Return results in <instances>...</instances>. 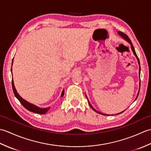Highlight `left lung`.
Returning <instances> with one entry per match:
<instances>
[{
	"instance_id": "left-lung-1",
	"label": "left lung",
	"mask_w": 151,
	"mask_h": 151,
	"mask_svg": "<svg viewBox=\"0 0 151 151\" xmlns=\"http://www.w3.org/2000/svg\"><path fill=\"white\" fill-rule=\"evenodd\" d=\"M117 33H118V34L120 36H121L123 38L124 40H125L126 41H127L128 42H129L130 44V46H131V49H132V52H133V53H134V55H135V56L136 57V58H137V62H138V64H139V77H140V70H141V67H140V63H139V58H138V57H137V54H136V51H135V49H134V47H133V45H132V41H130V40L129 39V37H128V36L127 35H126L125 34H124V33H123L122 32H120V31H118L117 32ZM140 83H141V82H140V81H139V89H140ZM139 91H138V93H137V97H136V99H135V101L136 100V99L137 98V97H138V95H139ZM86 97L87 98V99H88V104H89V105L90 106V107L93 109V110L95 111H96L97 112V113H98V114H102V115H105V114H102V113H101V112H99V111H97L95 110V109L92 106V105L90 104V102H89V100H88V97H87V96L86 95ZM125 110H124V111H123L122 112H121V113H119V114H121V113H123V111H124Z\"/></svg>"
}]
</instances>
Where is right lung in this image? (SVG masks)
Returning <instances> with one entry per match:
<instances>
[{
	"label": "right lung",
	"instance_id": "add662e5",
	"mask_svg": "<svg viewBox=\"0 0 151 151\" xmlns=\"http://www.w3.org/2000/svg\"><path fill=\"white\" fill-rule=\"evenodd\" d=\"M13 62H14V59H13L12 63H13ZM11 71H12V68H11ZM12 82L13 91H14L15 96L16 97V98H17L18 100L19 101V102H21V104L25 108H26L27 110H28V111H30L34 112V113L38 114H45L49 110L50 107H48V108H41L40 107L37 106H36V105H34L33 104H31V103H30V102H28V101H25L24 99H22L21 97V96L18 94V93H17V90H16V89L15 88L14 83V81H13V79H12ZM63 95H64V90H63V91L62 93V95H61V97H63Z\"/></svg>",
	"mask_w": 151,
	"mask_h": 151
}]
</instances>
